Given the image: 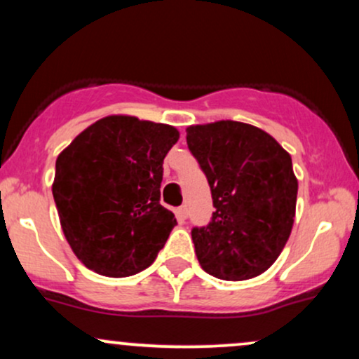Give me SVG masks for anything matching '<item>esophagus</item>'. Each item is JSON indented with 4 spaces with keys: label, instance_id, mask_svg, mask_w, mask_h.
I'll list each match as a JSON object with an SVG mask.
<instances>
[{
    "label": "esophagus",
    "instance_id": "esophagus-1",
    "mask_svg": "<svg viewBox=\"0 0 359 359\" xmlns=\"http://www.w3.org/2000/svg\"><path fill=\"white\" fill-rule=\"evenodd\" d=\"M177 217H179L180 221H185L187 219V205H180V208H177Z\"/></svg>",
    "mask_w": 359,
    "mask_h": 359
}]
</instances>
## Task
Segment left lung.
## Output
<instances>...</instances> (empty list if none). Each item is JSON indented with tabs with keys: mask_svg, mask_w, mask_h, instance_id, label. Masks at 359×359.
I'll return each instance as SVG.
<instances>
[{
	"mask_svg": "<svg viewBox=\"0 0 359 359\" xmlns=\"http://www.w3.org/2000/svg\"><path fill=\"white\" fill-rule=\"evenodd\" d=\"M185 131L216 208L208 226L192 229L201 266L231 282L258 277L294 226L299 184L290 155L266 131L231 119Z\"/></svg>",
	"mask_w": 359,
	"mask_h": 359,
	"instance_id": "1",
	"label": "left lung"
}]
</instances>
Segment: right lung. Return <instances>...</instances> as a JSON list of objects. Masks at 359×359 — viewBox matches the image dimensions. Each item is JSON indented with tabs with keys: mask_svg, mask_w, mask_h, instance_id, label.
<instances>
[{
	"mask_svg": "<svg viewBox=\"0 0 359 359\" xmlns=\"http://www.w3.org/2000/svg\"><path fill=\"white\" fill-rule=\"evenodd\" d=\"M177 128L113 114L60 151L52 184L62 231L89 270L121 278L148 269L177 224L160 204Z\"/></svg>",
	"mask_w": 359,
	"mask_h": 359,
	"instance_id": "obj_1",
	"label": "right lung"
}]
</instances>
